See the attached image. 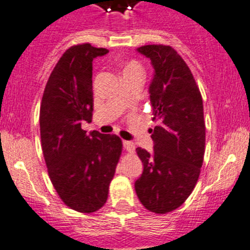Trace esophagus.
<instances>
[{
  "label": "esophagus",
  "mask_w": 250,
  "mask_h": 250,
  "mask_svg": "<svg viewBox=\"0 0 250 250\" xmlns=\"http://www.w3.org/2000/svg\"><path fill=\"white\" fill-rule=\"evenodd\" d=\"M123 145H124V148L128 153L135 152V145H133V142H131V141H124Z\"/></svg>",
  "instance_id": "1"
}]
</instances>
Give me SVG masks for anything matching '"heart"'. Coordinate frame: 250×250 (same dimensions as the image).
I'll return each instance as SVG.
<instances>
[{"mask_svg": "<svg viewBox=\"0 0 250 250\" xmlns=\"http://www.w3.org/2000/svg\"><path fill=\"white\" fill-rule=\"evenodd\" d=\"M133 70H142V65L137 61H133L132 59V61H128L127 63H125L124 69H123V74Z\"/></svg>", "mask_w": 250, "mask_h": 250, "instance_id": "heart-1", "label": "heart"}]
</instances>
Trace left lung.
I'll use <instances>...</instances> for the list:
<instances>
[{
  "instance_id": "left-lung-1",
  "label": "left lung",
  "mask_w": 250,
  "mask_h": 250,
  "mask_svg": "<svg viewBox=\"0 0 250 250\" xmlns=\"http://www.w3.org/2000/svg\"><path fill=\"white\" fill-rule=\"evenodd\" d=\"M137 51L152 61L149 86L154 150L138 147L143 172L135 182L142 206L167 214L185 203L198 181L206 152V123L201 91L186 62L171 46L146 44Z\"/></svg>"
}]
</instances>
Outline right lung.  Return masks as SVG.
Here are the masks:
<instances>
[{"mask_svg": "<svg viewBox=\"0 0 250 250\" xmlns=\"http://www.w3.org/2000/svg\"><path fill=\"white\" fill-rule=\"evenodd\" d=\"M108 53L91 43L66 49L49 75L40 107V135L48 176L59 198L79 212H95L108 198L123 150L117 135H90L81 123L93 110L92 61Z\"/></svg>", "mask_w": 250, "mask_h": 250, "instance_id": "add662e5", "label": "right lung"}]
</instances>
